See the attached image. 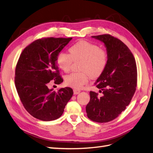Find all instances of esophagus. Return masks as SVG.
Wrapping results in <instances>:
<instances>
[{"mask_svg":"<svg viewBox=\"0 0 153 153\" xmlns=\"http://www.w3.org/2000/svg\"><path fill=\"white\" fill-rule=\"evenodd\" d=\"M73 92H74V94L76 95V94H79L80 92V91L79 90L74 89V90H73Z\"/></svg>","mask_w":153,"mask_h":153,"instance_id":"34e87169","label":"esophagus"}]
</instances>
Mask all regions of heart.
I'll return each mask as SVG.
<instances>
[{"label": "heart", "mask_w": 153, "mask_h": 153, "mask_svg": "<svg viewBox=\"0 0 153 153\" xmlns=\"http://www.w3.org/2000/svg\"><path fill=\"white\" fill-rule=\"evenodd\" d=\"M69 53L62 52L57 56V65L64 72L70 71L73 62L81 61L80 72L72 73L65 77L67 85L74 89H80L89 81L90 76L97 79L103 74L108 63L107 51L96 44L80 40L71 46Z\"/></svg>", "instance_id": "b5f03b06"}]
</instances>
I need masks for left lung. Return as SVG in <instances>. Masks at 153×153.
Segmentation results:
<instances>
[{"label":"left lung","mask_w":153,"mask_h":153,"mask_svg":"<svg viewBox=\"0 0 153 153\" xmlns=\"http://www.w3.org/2000/svg\"><path fill=\"white\" fill-rule=\"evenodd\" d=\"M103 42L107 48L108 63L95 85L103 96L90 91V100L86 107L88 118L96 123H108L124 111L137 87L136 62L124 43L108 34L92 36Z\"/></svg>","instance_id":"8db88e82"}]
</instances>
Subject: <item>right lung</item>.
<instances>
[{"mask_svg": "<svg viewBox=\"0 0 153 153\" xmlns=\"http://www.w3.org/2000/svg\"><path fill=\"white\" fill-rule=\"evenodd\" d=\"M72 38L47 37L37 39L23 50L15 71V85L26 111L37 119L56 120L62 116L73 96L72 88L57 91L48 88L50 81L56 84L63 80L56 58Z\"/></svg>", "mask_w": 153, "mask_h": 153, "instance_id": "1", "label": "right lung"}]
</instances>
